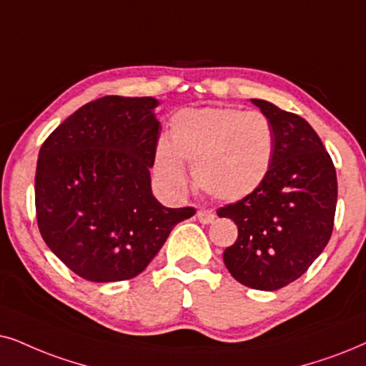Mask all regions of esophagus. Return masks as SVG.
<instances>
[{"instance_id": "34e87169", "label": "esophagus", "mask_w": 366, "mask_h": 366, "mask_svg": "<svg viewBox=\"0 0 366 366\" xmlns=\"http://www.w3.org/2000/svg\"><path fill=\"white\" fill-rule=\"evenodd\" d=\"M197 219L201 221L202 224H209L212 221L216 219V214L212 211H207V209H199L197 211Z\"/></svg>"}]
</instances>
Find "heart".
<instances>
[{
  "mask_svg": "<svg viewBox=\"0 0 366 366\" xmlns=\"http://www.w3.org/2000/svg\"><path fill=\"white\" fill-rule=\"evenodd\" d=\"M275 137L260 111L209 106L172 118L167 143L155 152V169L175 189L186 187L184 165H194L197 187L217 201H238L257 191L274 159Z\"/></svg>",
  "mask_w": 366,
  "mask_h": 366,
  "instance_id": "obj_1",
  "label": "heart"
}]
</instances>
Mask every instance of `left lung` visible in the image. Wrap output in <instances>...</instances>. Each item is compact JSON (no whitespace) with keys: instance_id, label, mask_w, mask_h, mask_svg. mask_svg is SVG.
Listing matches in <instances>:
<instances>
[{"instance_id":"8db88e82","label":"left lung","mask_w":366,"mask_h":366,"mask_svg":"<svg viewBox=\"0 0 366 366\" xmlns=\"http://www.w3.org/2000/svg\"><path fill=\"white\" fill-rule=\"evenodd\" d=\"M270 119L275 149L257 191L217 209L238 226L223 260L239 284L277 290L306 274L335 226L336 169L321 138L299 114L252 99Z\"/></svg>"}]
</instances>
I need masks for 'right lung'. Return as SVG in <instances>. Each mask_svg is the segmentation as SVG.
Segmentation results:
<instances>
[{
  "label": "right lung",
  "mask_w": 366,
  "mask_h": 366,
  "mask_svg": "<svg viewBox=\"0 0 366 366\" xmlns=\"http://www.w3.org/2000/svg\"><path fill=\"white\" fill-rule=\"evenodd\" d=\"M154 98L104 96L71 114L41 145L36 223L74 274L119 282L142 274L194 207L162 206L152 194L160 123Z\"/></svg>",
  "instance_id": "obj_1"
}]
</instances>
